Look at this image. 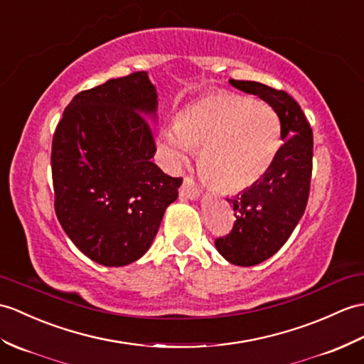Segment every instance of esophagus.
Masks as SVG:
<instances>
[{"mask_svg":"<svg viewBox=\"0 0 364 364\" xmlns=\"http://www.w3.org/2000/svg\"><path fill=\"white\" fill-rule=\"evenodd\" d=\"M180 196L184 198H191V200L198 198L200 188H198V184L191 178V176H184L183 184L180 188Z\"/></svg>","mask_w":364,"mask_h":364,"instance_id":"obj_1","label":"esophagus"}]
</instances>
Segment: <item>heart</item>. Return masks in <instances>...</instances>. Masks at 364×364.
Masks as SVG:
<instances>
[{
    "label": "heart",
    "instance_id": "b5f03b06",
    "mask_svg": "<svg viewBox=\"0 0 364 364\" xmlns=\"http://www.w3.org/2000/svg\"><path fill=\"white\" fill-rule=\"evenodd\" d=\"M161 139L173 163H184L191 150H201L205 176L223 189L240 191L272 167L281 147V121L267 104L217 92L186 107Z\"/></svg>",
    "mask_w": 364,
    "mask_h": 364
}]
</instances>
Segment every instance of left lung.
I'll return each mask as SVG.
<instances>
[{
  "label": "left lung",
  "mask_w": 364,
  "mask_h": 364,
  "mask_svg": "<svg viewBox=\"0 0 364 364\" xmlns=\"http://www.w3.org/2000/svg\"><path fill=\"white\" fill-rule=\"evenodd\" d=\"M230 83L259 96L274 109L284 139L267 173L237 197L228 198L235 222L230 234L215 239L218 252L228 262L252 267L282 248L306 210L314 167V132L299 104L287 91L251 80L230 79Z\"/></svg>",
  "instance_id": "1"
}]
</instances>
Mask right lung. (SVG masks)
<instances>
[{
  "instance_id": "1",
  "label": "right lung",
  "mask_w": 364,
  "mask_h": 364,
  "mask_svg": "<svg viewBox=\"0 0 364 364\" xmlns=\"http://www.w3.org/2000/svg\"><path fill=\"white\" fill-rule=\"evenodd\" d=\"M156 88L146 71L80 91L53 136L54 209L83 255L105 267L138 260L158 232L181 178L151 158L156 144L146 114Z\"/></svg>"
}]
</instances>
